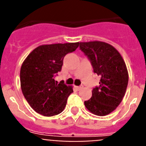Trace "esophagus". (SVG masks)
I'll return each instance as SVG.
<instances>
[{"mask_svg": "<svg viewBox=\"0 0 146 146\" xmlns=\"http://www.w3.org/2000/svg\"><path fill=\"white\" fill-rule=\"evenodd\" d=\"M76 89H77V91H80V90H81V89L82 88H83V86H76Z\"/></svg>", "mask_w": 146, "mask_h": 146, "instance_id": "1", "label": "esophagus"}]
</instances>
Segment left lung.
Masks as SVG:
<instances>
[{
  "label": "left lung",
  "mask_w": 146,
  "mask_h": 146,
  "mask_svg": "<svg viewBox=\"0 0 146 146\" xmlns=\"http://www.w3.org/2000/svg\"><path fill=\"white\" fill-rule=\"evenodd\" d=\"M80 47L91 60L94 73L101 77L99 86L93 89L85 106L93 114L107 115L116 109L126 93L129 81L126 64L118 50L106 42H80Z\"/></svg>",
  "instance_id": "left-lung-1"
}]
</instances>
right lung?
I'll return each mask as SVG.
<instances>
[{"label": "right lung", "instance_id": "add662e5", "mask_svg": "<svg viewBox=\"0 0 146 146\" xmlns=\"http://www.w3.org/2000/svg\"><path fill=\"white\" fill-rule=\"evenodd\" d=\"M79 42L40 45L23 61L20 69V86L25 99L35 111L44 116L61 113L72 86L55 81L60 72L64 58L79 47Z\"/></svg>", "mask_w": 146, "mask_h": 146}]
</instances>
